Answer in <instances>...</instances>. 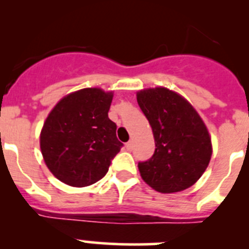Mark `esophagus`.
<instances>
[{
    "instance_id": "1",
    "label": "esophagus",
    "mask_w": 249,
    "mask_h": 249,
    "mask_svg": "<svg viewBox=\"0 0 249 249\" xmlns=\"http://www.w3.org/2000/svg\"><path fill=\"white\" fill-rule=\"evenodd\" d=\"M125 147H126L127 150H131L132 147H134V143H132V141H129V142H127L126 144H125Z\"/></svg>"
}]
</instances>
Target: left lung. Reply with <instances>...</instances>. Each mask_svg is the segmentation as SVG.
I'll use <instances>...</instances> for the list:
<instances>
[{"label": "left lung", "instance_id": "8db88e82", "mask_svg": "<svg viewBox=\"0 0 249 249\" xmlns=\"http://www.w3.org/2000/svg\"><path fill=\"white\" fill-rule=\"evenodd\" d=\"M137 102L152 126L155 152L139 162L142 179L159 193L182 192L197 182L212 155V143L199 113L167 88L137 92Z\"/></svg>", "mask_w": 249, "mask_h": 249}]
</instances>
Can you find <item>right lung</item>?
I'll return each mask as SVG.
<instances>
[{"label": "right lung", "mask_w": 249, "mask_h": 249, "mask_svg": "<svg viewBox=\"0 0 249 249\" xmlns=\"http://www.w3.org/2000/svg\"><path fill=\"white\" fill-rule=\"evenodd\" d=\"M113 92L85 88L66 95L44 122L39 143L46 165L59 180L87 187L105 177L123 143L108 118Z\"/></svg>", "instance_id": "1"}]
</instances>
